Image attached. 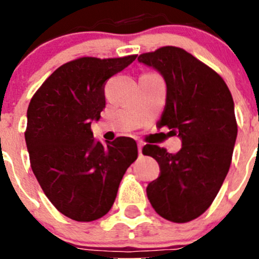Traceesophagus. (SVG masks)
Listing matches in <instances>:
<instances>
[{
	"label": "esophagus",
	"instance_id": "1",
	"mask_svg": "<svg viewBox=\"0 0 259 259\" xmlns=\"http://www.w3.org/2000/svg\"><path fill=\"white\" fill-rule=\"evenodd\" d=\"M143 146H144V144H143L142 142H138V150H139V155H143V153H142Z\"/></svg>",
	"mask_w": 259,
	"mask_h": 259
}]
</instances>
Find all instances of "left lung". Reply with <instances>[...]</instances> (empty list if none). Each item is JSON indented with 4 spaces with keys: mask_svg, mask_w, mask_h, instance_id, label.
<instances>
[{
    "mask_svg": "<svg viewBox=\"0 0 259 259\" xmlns=\"http://www.w3.org/2000/svg\"><path fill=\"white\" fill-rule=\"evenodd\" d=\"M138 61L165 80V108L156 126L182 140L177 154L158 145L143 148L160 168L146 188L148 199L160 217L187 223L210 207L231 166L238 132L233 98L213 69L183 49L164 46Z\"/></svg>",
    "mask_w": 259,
    "mask_h": 259,
    "instance_id": "1",
    "label": "left lung"
}]
</instances>
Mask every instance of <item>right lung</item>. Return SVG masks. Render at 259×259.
Returning <instances> with one entry per match:
<instances>
[{
    "label": "right lung",
    "instance_id": "right-lung-1",
    "mask_svg": "<svg viewBox=\"0 0 259 259\" xmlns=\"http://www.w3.org/2000/svg\"><path fill=\"white\" fill-rule=\"evenodd\" d=\"M135 59L72 60L55 70L31 99L25 132L31 168L50 202L67 218L91 222L105 215L137 160L134 139L119 137L101 144L91 132L105 108V82Z\"/></svg>",
    "mask_w": 259,
    "mask_h": 259
}]
</instances>
